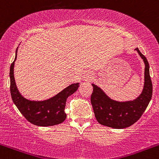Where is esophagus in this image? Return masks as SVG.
Listing matches in <instances>:
<instances>
[{"label": "esophagus", "instance_id": "obj_1", "mask_svg": "<svg viewBox=\"0 0 159 159\" xmlns=\"http://www.w3.org/2000/svg\"><path fill=\"white\" fill-rule=\"evenodd\" d=\"M92 78V74L89 71H86V72L84 73L83 75V79L85 81H88V80H90Z\"/></svg>", "mask_w": 159, "mask_h": 159}]
</instances>
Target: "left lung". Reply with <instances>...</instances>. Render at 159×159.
<instances>
[{
    "mask_svg": "<svg viewBox=\"0 0 159 159\" xmlns=\"http://www.w3.org/2000/svg\"><path fill=\"white\" fill-rule=\"evenodd\" d=\"M135 50L145 63L143 89L137 99L126 102L113 100L101 88L92 84L93 90L90 101L96 119L100 125L116 129L130 127L138 121L150 102L152 95V84L149 75V62L138 48Z\"/></svg>",
    "mask_w": 159,
    "mask_h": 159,
    "instance_id": "1",
    "label": "left lung"
}]
</instances>
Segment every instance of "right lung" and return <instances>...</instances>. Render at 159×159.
<instances>
[{
    "mask_svg": "<svg viewBox=\"0 0 159 159\" xmlns=\"http://www.w3.org/2000/svg\"><path fill=\"white\" fill-rule=\"evenodd\" d=\"M17 50L18 48L16 50L15 60L12 62L10 69V93L14 104L28 121L37 126H53L63 122L66 118V99L78 90L79 83L69 85L53 97L46 100L31 101L24 98L17 89L13 74Z\"/></svg>",
    "mask_w": 159,
    "mask_h": 159,
    "instance_id": "right-lung-1",
    "label": "right lung"
}]
</instances>
